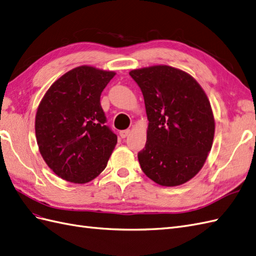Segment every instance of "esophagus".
I'll list each match as a JSON object with an SVG mask.
<instances>
[{
    "mask_svg": "<svg viewBox=\"0 0 256 256\" xmlns=\"http://www.w3.org/2000/svg\"><path fill=\"white\" fill-rule=\"evenodd\" d=\"M130 134V130H121L120 132V136L121 138H126V137H128V135Z\"/></svg>",
    "mask_w": 256,
    "mask_h": 256,
    "instance_id": "esophagus-1",
    "label": "esophagus"
}]
</instances>
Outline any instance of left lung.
Returning <instances> with one entry per match:
<instances>
[{
  "label": "left lung",
  "instance_id": "left-lung-1",
  "mask_svg": "<svg viewBox=\"0 0 256 256\" xmlns=\"http://www.w3.org/2000/svg\"><path fill=\"white\" fill-rule=\"evenodd\" d=\"M148 118L147 142L138 152L142 172L161 186H178L202 168L212 148L211 104L187 72L159 64L135 69Z\"/></svg>",
  "mask_w": 256,
  "mask_h": 256
}]
</instances>
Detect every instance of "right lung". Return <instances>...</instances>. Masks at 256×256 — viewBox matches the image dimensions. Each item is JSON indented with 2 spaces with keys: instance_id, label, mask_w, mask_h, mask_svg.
Returning a JSON list of instances; mask_svg holds the SVG:
<instances>
[{
  "instance_id": "obj_1",
  "label": "right lung",
  "mask_w": 256,
  "mask_h": 256,
  "mask_svg": "<svg viewBox=\"0 0 256 256\" xmlns=\"http://www.w3.org/2000/svg\"><path fill=\"white\" fill-rule=\"evenodd\" d=\"M114 76V71L80 66L52 84L38 104V150L64 180L85 184L107 166L118 137L104 124L100 95Z\"/></svg>"
}]
</instances>
